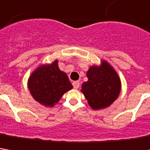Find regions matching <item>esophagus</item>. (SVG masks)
<instances>
[{"label":"esophagus","instance_id":"1","mask_svg":"<svg viewBox=\"0 0 150 150\" xmlns=\"http://www.w3.org/2000/svg\"><path fill=\"white\" fill-rule=\"evenodd\" d=\"M73 87H74V89H78V88H79V87H80V82H78V81L73 82Z\"/></svg>","mask_w":150,"mask_h":150}]
</instances>
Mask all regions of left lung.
<instances>
[{
	"label": "left lung",
	"mask_w": 150,
	"mask_h": 150,
	"mask_svg": "<svg viewBox=\"0 0 150 150\" xmlns=\"http://www.w3.org/2000/svg\"><path fill=\"white\" fill-rule=\"evenodd\" d=\"M87 77L88 80L82 83L81 91L93 110L105 109L118 98L120 78L108 62L101 60V65L91 66Z\"/></svg>",
	"instance_id": "8db88e82"
}]
</instances>
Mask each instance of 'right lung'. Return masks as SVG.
Wrapping results in <instances>:
<instances>
[{
  "mask_svg": "<svg viewBox=\"0 0 150 150\" xmlns=\"http://www.w3.org/2000/svg\"><path fill=\"white\" fill-rule=\"evenodd\" d=\"M59 61L40 65L28 79V89L35 101L46 107H53L63 95L73 88L68 75L61 71Z\"/></svg>",
  "mask_w": 150,
  "mask_h": 150,
  "instance_id": "obj_1",
  "label": "right lung"
}]
</instances>
